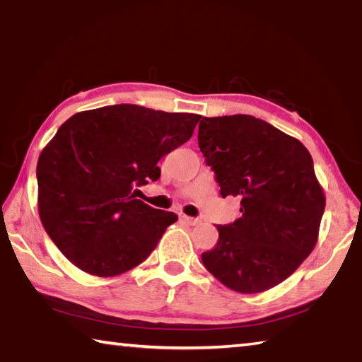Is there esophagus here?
Returning a JSON list of instances; mask_svg holds the SVG:
<instances>
[{"label": "esophagus", "mask_w": 362, "mask_h": 362, "mask_svg": "<svg viewBox=\"0 0 362 362\" xmlns=\"http://www.w3.org/2000/svg\"><path fill=\"white\" fill-rule=\"evenodd\" d=\"M180 220H182V222L188 223V225H198L199 223L198 218H193V217H188V216H180Z\"/></svg>", "instance_id": "esophagus-1"}]
</instances>
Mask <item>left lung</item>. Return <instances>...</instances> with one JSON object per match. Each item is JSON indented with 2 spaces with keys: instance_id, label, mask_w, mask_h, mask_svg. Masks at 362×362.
Segmentation results:
<instances>
[{
  "instance_id": "1",
  "label": "left lung",
  "mask_w": 362,
  "mask_h": 362,
  "mask_svg": "<svg viewBox=\"0 0 362 362\" xmlns=\"http://www.w3.org/2000/svg\"><path fill=\"white\" fill-rule=\"evenodd\" d=\"M199 150L220 194L243 216L218 225L204 267L231 291L259 293L287 279L315 249L326 207L313 159L300 140L249 115L203 118Z\"/></svg>"
}]
</instances>
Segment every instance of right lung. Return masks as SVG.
<instances>
[{
    "instance_id": "1",
    "label": "right lung",
    "mask_w": 362,
    "mask_h": 362,
    "mask_svg": "<svg viewBox=\"0 0 362 362\" xmlns=\"http://www.w3.org/2000/svg\"><path fill=\"white\" fill-rule=\"evenodd\" d=\"M199 118L122 103L59 127L36 166L38 212L73 265L110 278L151 254L177 216L137 199V187L159 179L158 161L189 140Z\"/></svg>"
}]
</instances>
